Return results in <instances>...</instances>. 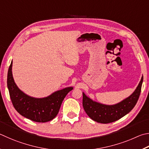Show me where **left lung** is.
<instances>
[{
    "mask_svg": "<svg viewBox=\"0 0 149 149\" xmlns=\"http://www.w3.org/2000/svg\"><path fill=\"white\" fill-rule=\"evenodd\" d=\"M143 76L134 93L123 101L113 105H107L93 102L83 93V106L86 114L97 123L107 124L113 123L130 111L138 100L141 91Z\"/></svg>",
    "mask_w": 149,
    "mask_h": 149,
    "instance_id": "1",
    "label": "left lung"
}]
</instances>
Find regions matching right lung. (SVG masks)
Here are the masks:
<instances>
[{
  "instance_id": "right-lung-1",
  "label": "right lung",
  "mask_w": 149,
  "mask_h": 149,
  "mask_svg": "<svg viewBox=\"0 0 149 149\" xmlns=\"http://www.w3.org/2000/svg\"><path fill=\"white\" fill-rule=\"evenodd\" d=\"M12 67V61L8 72L7 85L15 110L23 117L37 123H46L53 120L57 115L63 100L73 88L67 87L58 91L46 98H32L23 93L15 85Z\"/></svg>"
}]
</instances>
